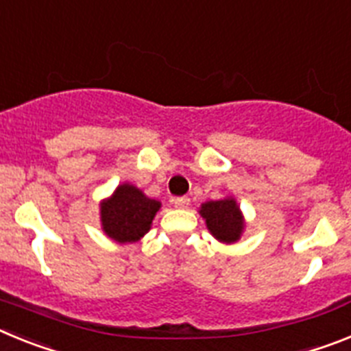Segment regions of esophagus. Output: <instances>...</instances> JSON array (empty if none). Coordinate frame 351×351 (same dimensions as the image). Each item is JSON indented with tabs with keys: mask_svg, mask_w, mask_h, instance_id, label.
<instances>
[{
	"mask_svg": "<svg viewBox=\"0 0 351 351\" xmlns=\"http://www.w3.org/2000/svg\"><path fill=\"white\" fill-rule=\"evenodd\" d=\"M173 205H175L176 208H187V206L191 205V199H189L187 196L175 197V199H173Z\"/></svg>",
	"mask_w": 351,
	"mask_h": 351,
	"instance_id": "esophagus-1",
	"label": "esophagus"
}]
</instances>
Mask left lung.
I'll use <instances>...</instances> for the list:
<instances>
[{
  "label": "left lung",
  "mask_w": 351,
  "mask_h": 351,
  "mask_svg": "<svg viewBox=\"0 0 351 351\" xmlns=\"http://www.w3.org/2000/svg\"><path fill=\"white\" fill-rule=\"evenodd\" d=\"M197 212L205 221L210 234L221 243L231 245L242 239L243 230H245V217L233 196L205 201Z\"/></svg>",
  "instance_id": "8db88e82"
}]
</instances>
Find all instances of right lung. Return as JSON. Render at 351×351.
I'll use <instances>...</instances> for the list:
<instances>
[{
  "label": "right lung",
  "instance_id": "add662e5",
  "mask_svg": "<svg viewBox=\"0 0 351 351\" xmlns=\"http://www.w3.org/2000/svg\"><path fill=\"white\" fill-rule=\"evenodd\" d=\"M99 206L104 234L118 243H132L150 231L162 203L148 197L134 184L123 182Z\"/></svg>",
  "mask_w": 351,
  "mask_h": 351
}]
</instances>
